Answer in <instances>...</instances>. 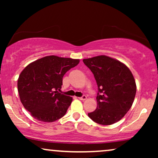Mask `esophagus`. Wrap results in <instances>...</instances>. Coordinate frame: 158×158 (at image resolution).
<instances>
[{
  "label": "esophagus",
  "mask_w": 158,
  "mask_h": 158,
  "mask_svg": "<svg viewBox=\"0 0 158 158\" xmlns=\"http://www.w3.org/2000/svg\"><path fill=\"white\" fill-rule=\"evenodd\" d=\"M86 98H87V96H85V95H83V96L80 97V98H79V99H80V100H81V101H85Z\"/></svg>",
  "instance_id": "esophagus-1"
}]
</instances>
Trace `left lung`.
Masks as SVG:
<instances>
[{
    "label": "left lung",
    "instance_id": "1",
    "mask_svg": "<svg viewBox=\"0 0 158 158\" xmlns=\"http://www.w3.org/2000/svg\"><path fill=\"white\" fill-rule=\"evenodd\" d=\"M98 85L97 108L88 115L94 122L111 125L124 117L135 100V80L124 63L106 55L83 60Z\"/></svg>",
    "mask_w": 158,
    "mask_h": 158
}]
</instances>
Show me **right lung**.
Here are the masks:
<instances>
[{"instance_id": "obj_1", "label": "right lung", "mask_w": 158, "mask_h": 158, "mask_svg": "<svg viewBox=\"0 0 158 158\" xmlns=\"http://www.w3.org/2000/svg\"><path fill=\"white\" fill-rule=\"evenodd\" d=\"M80 60L51 55L26 67L19 75L18 91L23 107L36 120L52 122L62 118L73 98L60 94L62 77Z\"/></svg>"}]
</instances>
